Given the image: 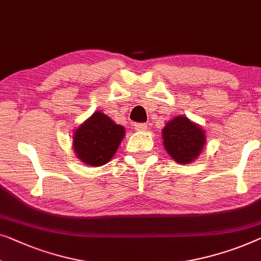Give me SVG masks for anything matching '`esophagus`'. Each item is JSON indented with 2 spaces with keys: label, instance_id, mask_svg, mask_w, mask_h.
Instances as JSON below:
<instances>
[{
  "label": "esophagus",
  "instance_id": "34e87169",
  "mask_svg": "<svg viewBox=\"0 0 261 261\" xmlns=\"http://www.w3.org/2000/svg\"><path fill=\"white\" fill-rule=\"evenodd\" d=\"M134 129L135 130H146L147 124L146 123H134Z\"/></svg>",
  "mask_w": 261,
  "mask_h": 261
}]
</instances>
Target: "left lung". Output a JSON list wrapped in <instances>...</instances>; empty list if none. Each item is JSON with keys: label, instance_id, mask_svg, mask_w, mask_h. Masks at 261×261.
<instances>
[{"label": "left lung", "instance_id": "8db88e82", "mask_svg": "<svg viewBox=\"0 0 261 261\" xmlns=\"http://www.w3.org/2000/svg\"><path fill=\"white\" fill-rule=\"evenodd\" d=\"M161 135L166 152L180 165L195 161L206 143L205 130L185 115L169 120Z\"/></svg>", "mask_w": 261, "mask_h": 261}]
</instances>
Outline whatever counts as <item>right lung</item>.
Masks as SVG:
<instances>
[{"label":"right lung","instance_id":"add662e5","mask_svg":"<svg viewBox=\"0 0 261 261\" xmlns=\"http://www.w3.org/2000/svg\"><path fill=\"white\" fill-rule=\"evenodd\" d=\"M123 126L102 112H94L73 134L75 155L85 165L99 167L112 160L124 137Z\"/></svg>","mask_w":261,"mask_h":261}]
</instances>
